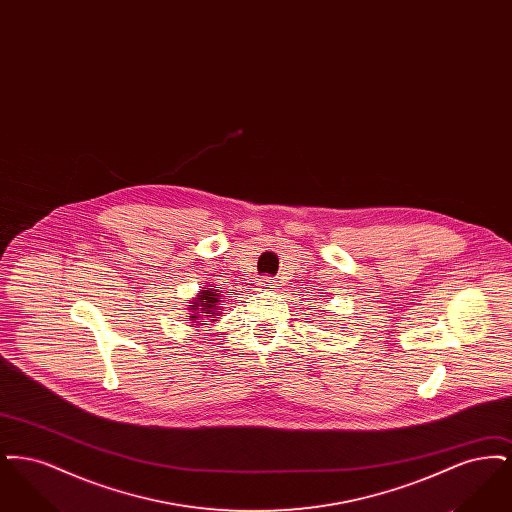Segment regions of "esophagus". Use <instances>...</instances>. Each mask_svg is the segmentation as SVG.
<instances>
[{
  "mask_svg": "<svg viewBox=\"0 0 512 512\" xmlns=\"http://www.w3.org/2000/svg\"><path fill=\"white\" fill-rule=\"evenodd\" d=\"M259 286H261V288H265V290H274V288H276V284H274V280H272V278H263Z\"/></svg>",
  "mask_w": 512,
  "mask_h": 512,
  "instance_id": "obj_1",
  "label": "esophagus"
}]
</instances>
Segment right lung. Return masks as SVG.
<instances>
[{"label": "right lung", "mask_w": 512, "mask_h": 512, "mask_svg": "<svg viewBox=\"0 0 512 512\" xmlns=\"http://www.w3.org/2000/svg\"><path fill=\"white\" fill-rule=\"evenodd\" d=\"M220 301H222V293L217 292L213 286L201 290V293L192 299L190 305V320L194 322H207V318L215 320L220 317Z\"/></svg>", "instance_id": "1"}]
</instances>
